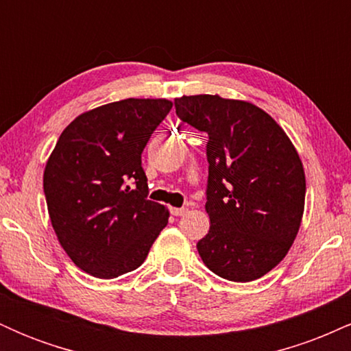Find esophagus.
<instances>
[{"label":"esophagus","instance_id":"1","mask_svg":"<svg viewBox=\"0 0 351 351\" xmlns=\"http://www.w3.org/2000/svg\"><path fill=\"white\" fill-rule=\"evenodd\" d=\"M188 209L186 208H170V213L173 216H183L186 215Z\"/></svg>","mask_w":351,"mask_h":351}]
</instances>
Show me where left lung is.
<instances>
[{"label":"left lung","mask_w":351,"mask_h":351,"mask_svg":"<svg viewBox=\"0 0 351 351\" xmlns=\"http://www.w3.org/2000/svg\"><path fill=\"white\" fill-rule=\"evenodd\" d=\"M176 115L208 134V234L196 244L209 271L251 282L272 271L299 232L305 173L285 132L263 108L219 95L175 99Z\"/></svg>","instance_id":"left-lung-1"}]
</instances>
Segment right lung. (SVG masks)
I'll use <instances>...</instances> for the list:
<instances>
[{
    "mask_svg": "<svg viewBox=\"0 0 351 351\" xmlns=\"http://www.w3.org/2000/svg\"><path fill=\"white\" fill-rule=\"evenodd\" d=\"M173 104L125 99L79 115L59 136L44 170L52 228L72 263L99 279L143 264L168 224L148 199L142 152Z\"/></svg>",
    "mask_w": 351,
    "mask_h": 351,
    "instance_id": "obj_1",
    "label": "right lung"
}]
</instances>
